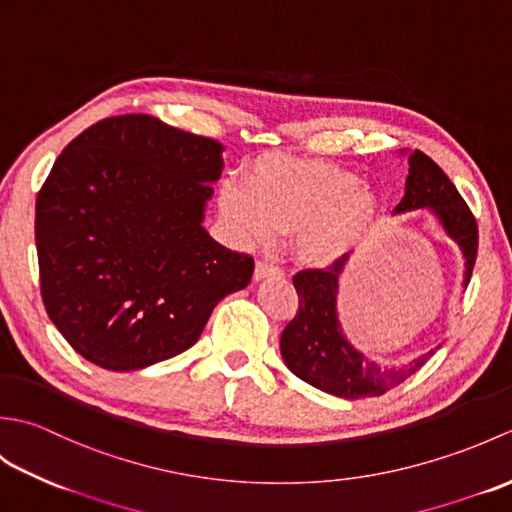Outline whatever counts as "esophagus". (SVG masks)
I'll list each match as a JSON object with an SVG mask.
<instances>
[{
  "label": "esophagus",
  "mask_w": 512,
  "mask_h": 512,
  "mask_svg": "<svg viewBox=\"0 0 512 512\" xmlns=\"http://www.w3.org/2000/svg\"><path fill=\"white\" fill-rule=\"evenodd\" d=\"M284 275V270H281L279 266H275V264H270V262H257V266H255V279H266V277H281Z\"/></svg>",
  "instance_id": "obj_1"
}]
</instances>
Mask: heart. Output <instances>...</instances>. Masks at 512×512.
Listing matches in <instances>:
<instances>
[{
  "label": "heart",
  "instance_id": "heart-1",
  "mask_svg": "<svg viewBox=\"0 0 512 512\" xmlns=\"http://www.w3.org/2000/svg\"><path fill=\"white\" fill-rule=\"evenodd\" d=\"M220 206L246 242L268 246L295 231V255L310 268L339 264L363 242L378 200L352 169L306 158H266L246 187L224 184Z\"/></svg>",
  "mask_w": 512,
  "mask_h": 512
}]
</instances>
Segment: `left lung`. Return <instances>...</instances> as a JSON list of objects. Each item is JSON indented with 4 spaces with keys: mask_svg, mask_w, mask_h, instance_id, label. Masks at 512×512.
I'll use <instances>...</instances> for the list:
<instances>
[{
    "mask_svg": "<svg viewBox=\"0 0 512 512\" xmlns=\"http://www.w3.org/2000/svg\"><path fill=\"white\" fill-rule=\"evenodd\" d=\"M416 209H429L462 248L466 259L464 286L469 284L477 257V222L447 173L422 151L409 156L405 198L394 213ZM345 262L347 257L334 266L308 268L292 277L299 310L281 332V356L292 374L325 394L347 400L383 396L416 374L433 350L402 367H383L354 350L336 319V295Z\"/></svg>",
    "mask_w": 512,
    "mask_h": 512,
    "instance_id": "obj_1",
    "label": "left lung"
}]
</instances>
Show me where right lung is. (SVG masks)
Listing matches in <instances>:
<instances>
[{
  "label": "right lung",
  "instance_id": "add662e5",
  "mask_svg": "<svg viewBox=\"0 0 512 512\" xmlns=\"http://www.w3.org/2000/svg\"><path fill=\"white\" fill-rule=\"evenodd\" d=\"M224 147L154 116L99 121L37 195L41 299L76 352L112 372L176 356L255 262L204 231Z\"/></svg>",
  "mask_w": 512,
  "mask_h": 512
}]
</instances>
